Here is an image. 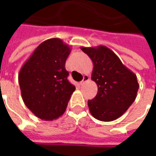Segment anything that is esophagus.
Here are the masks:
<instances>
[{
	"instance_id": "esophagus-1",
	"label": "esophagus",
	"mask_w": 156,
	"mask_h": 156,
	"mask_svg": "<svg viewBox=\"0 0 156 156\" xmlns=\"http://www.w3.org/2000/svg\"><path fill=\"white\" fill-rule=\"evenodd\" d=\"M88 80H89V77H88V75H84V76H83V80H82V81L79 83V84L82 86V85L84 84L86 82H88Z\"/></svg>"
}]
</instances>
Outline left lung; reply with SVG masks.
<instances>
[{"instance_id": "8db88e82", "label": "left lung", "mask_w": 156, "mask_h": 156, "mask_svg": "<svg viewBox=\"0 0 156 156\" xmlns=\"http://www.w3.org/2000/svg\"><path fill=\"white\" fill-rule=\"evenodd\" d=\"M81 49L93 62L91 79L98 86L96 97L88 101L89 111L98 120H115L127 111L136 98L140 87L136 74L105 46L81 47Z\"/></svg>"}]
</instances>
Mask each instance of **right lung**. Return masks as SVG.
Wrapping results in <instances>:
<instances>
[{"mask_svg":"<svg viewBox=\"0 0 156 156\" xmlns=\"http://www.w3.org/2000/svg\"><path fill=\"white\" fill-rule=\"evenodd\" d=\"M71 50L61 39H48L36 48L19 71L22 100L42 120L57 119L63 115L75 91L65 69Z\"/></svg>","mask_w":156,"mask_h":156,"instance_id":"obj_1","label":"right lung"}]
</instances>
